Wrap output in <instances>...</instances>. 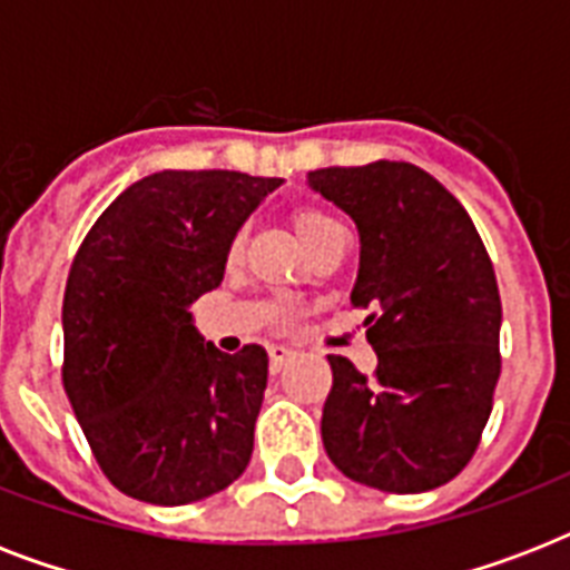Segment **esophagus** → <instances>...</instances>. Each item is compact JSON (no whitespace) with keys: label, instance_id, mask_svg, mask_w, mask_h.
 I'll return each mask as SVG.
<instances>
[{"label":"esophagus","instance_id":"esophagus-1","mask_svg":"<svg viewBox=\"0 0 570 570\" xmlns=\"http://www.w3.org/2000/svg\"><path fill=\"white\" fill-rule=\"evenodd\" d=\"M289 357H293V348L268 346V366H272V373H281V366H284Z\"/></svg>","mask_w":570,"mask_h":570}]
</instances>
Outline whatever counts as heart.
<instances>
[{
  "label": "heart",
  "mask_w": 570,
  "mask_h": 570,
  "mask_svg": "<svg viewBox=\"0 0 570 570\" xmlns=\"http://www.w3.org/2000/svg\"><path fill=\"white\" fill-rule=\"evenodd\" d=\"M293 227L298 233V239H302L304 248H311L313 242H320L322 236H328L331 230H337L343 224L334 218V215L322 213V209H313V206H302V209H295L293 213ZM242 250V236L239 239H233L230 245V257H239Z\"/></svg>",
  "instance_id": "1"
}]
</instances>
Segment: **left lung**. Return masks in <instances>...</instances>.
Listing matches in <instances>:
<instances>
[{
  "mask_svg": "<svg viewBox=\"0 0 570 570\" xmlns=\"http://www.w3.org/2000/svg\"><path fill=\"white\" fill-rule=\"evenodd\" d=\"M307 186L361 236L355 307H373V375L328 355L322 443L348 479L420 494L459 476L500 379V289L468 209L411 163L320 168Z\"/></svg>",
  "mask_w": 570,
  "mask_h": 570,
  "instance_id": "left-lung-1",
  "label": "left lung"
}]
</instances>
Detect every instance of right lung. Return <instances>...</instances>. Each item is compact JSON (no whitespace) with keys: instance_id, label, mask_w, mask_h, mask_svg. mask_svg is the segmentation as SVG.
<instances>
[{"instance_id":"add662e5","label":"right lung","mask_w":570,"mask_h":570,"mask_svg":"<svg viewBox=\"0 0 570 570\" xmlns=\"http://www.w3.org/2000/svg\"><path fill=\"white\" fill-rule=\"evenodd\" d=\"M284 180L159 171L120 191L67 275L61 379L109 482L186 505L236 482L254 452L268 355L204 343L191 304L215 289L236 233Z\"/></svg>"}]
</instances>
